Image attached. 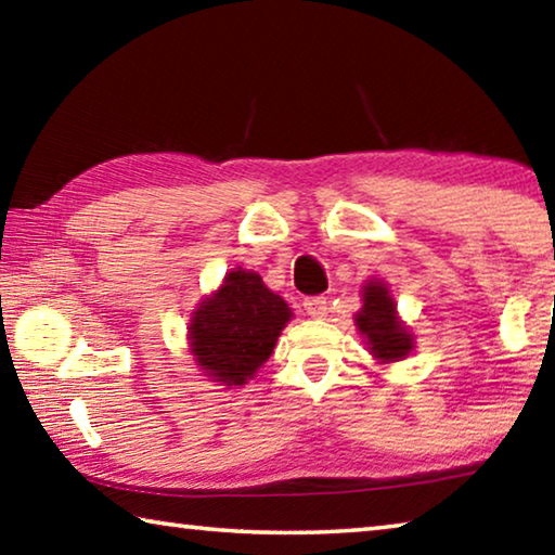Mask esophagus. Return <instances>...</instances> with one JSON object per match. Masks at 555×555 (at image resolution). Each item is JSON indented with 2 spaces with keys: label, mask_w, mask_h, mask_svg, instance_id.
I'll return each instance as SVG.
<instances>
[{
  "label": "esophagus",
  "mask_w": 555,
  "mask_h": 555,
  "mask_svg": "<svg viewBox=\"0 0 555 555\" xmlns=\"http://www.w3.org/2000/svg\"><path fill=\"white\" fill-rule=\"evenodd\" d=\"M304 308H306V313L311 315V318H325V313H327V298L325 296L306 298L304 300Z\"/></svg>",
  "instance_id": "esophagus-1"
}]
</instances>
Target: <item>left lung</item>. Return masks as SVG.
<instances>
[{
	"mask_svg": "<svg viewBox=\"0 0 555 555\" xmlns=\"http://www.w3.org/2000/svg\"><path fill=\"white\" fill-rule=\"evenodd\" d=\"M364 306L357 313V327L367 337V345L374 357L384 362H397L406 357L413 347V337L397 318V306L389 291L379 281L364 286Z\"/></svg>",
	"mask_w": 555,
	"mask_h": 555,
	"instance_id": "1",
	"label": "left lung"
}]
</instances>
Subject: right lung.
<instances>
[{
  "instance_id": "add662e5",
  "label": "right lung",
  "mask_w": 555,
  "mask_h": 555,
  "mask_svg": "<svg viewBox=\"0 0 555 555\" xmlns=\"http://www.w3.org/2000/svg\"><path fill=\"white\" fill-rule=\"evenodd\" d=\"M291 311L286 300L271 294L255 271H230L215 296L195 311L191 347L195 360L215 382L237 387L274 352Z\"/></svg>"
}]
</instances>
